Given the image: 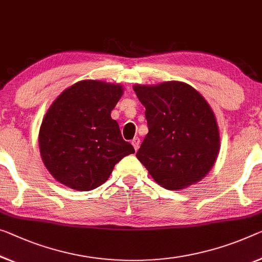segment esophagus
I'll return each mask as SVG.
<instances>
[{
    "label": "esophagus",
    "instance_id": "1",
    "mask_svg": "<svg viewBox=\"0 0 262 262\" xmlns=\"http://www.w3.org/2000/svg\"><path fill=\"white\" fill-rule=\"evenodd\" d=\"M132 145H134L135 150L137 151L139 148V145H140V139L138 138V137H136V138L132 139Z\"/></svg>",
    "mask_w": 262,
    "mask_h": 262
}]
</instances>
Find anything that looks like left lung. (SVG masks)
<instances>
[{"label":"left lung","instance_id":"left-lung-1","mask_svg":"<svg viewBox=\"0 0 262 262\" xmlns=\"http://www.w3.org/2000/svg\"><path fill=\"white\" fill-rule=\"evenodd\" d=\"M145 106L148 132L137 158L166 190H184L205 178L220 150L214 112L188 84L168 80L155 85L135 84Z\"/></svg>","mask_w":262,"mask_h":262}]
</instances>
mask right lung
<instances>
[{"label": "right lung", "instance_id": "1", "mask_svg": "<svg viewBox=\"0 0 262 262\" xmlns=\"http://www.w3.org/2000/svg\"><path fill=\"white\" fill-rule=\"evenodd\" d=\"M123 94L120 84L84 79L64 90L48 108L38 145L44 166L57 182L72 190H95L120 159L135 154L111 118Z\"/></svg>", "mask_w": 262, "mask_h": 262}]
</instances>
